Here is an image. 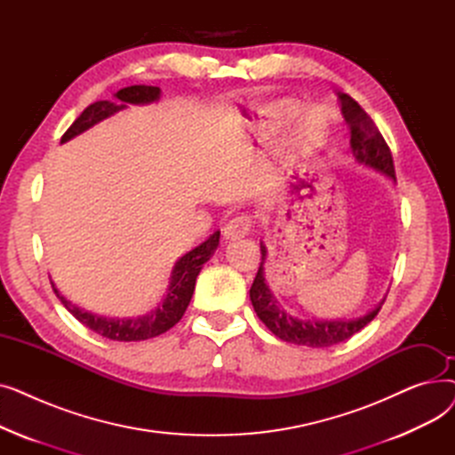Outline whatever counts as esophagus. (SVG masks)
Here are the masks:
<instances>
[{
  "label": "esophagus",
  "instance_id": "34e87169",
  "mask_svg": "<svg viewBox=\"0 0 455 455\" xmlns=\"http://www.w3.org/2000/svg\"><path fill=\"white\" fill-rule=\"evenodd\" d=\"M251 227H252L251 215L249 213H240L225 225L223 234H225L227 240H237V237L247 235L251 232Z\"/></svg>",
  "mask_w": 455,
  "mask_h": 455
}]
</instances>
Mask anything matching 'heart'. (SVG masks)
<instances>
[{"mask_svg":"<svg viewBox=\"0 0 455 455\" xmlns=\"http://www.w3.org/2000/svg\"><path fill=\"white\" fill-rule=\"evenodd\" d=\"M295 112H297L295 105H280L276 108V119L278 122H288V119L295 116ZM326 136H328L326 119L321 114H309L300 129V136H299L300 148L306 151H314L319 146H323Z\"/></svg>","mask_w":455,"mask_h":455,"instance_id":"obj_1","label":"heart"}]
</instances>
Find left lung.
Wrapping results in <instances>:
<instances>
[{"label": "left lung", "instance_id": "1", "mask_svg": "<svg viewBox=\"0 0 455 455\" xmlns=\"http://www.w3.org/2000/svg\"><path fill=\"white\" fill-rule=\"evenodd\" d=\"M341 100V112L350 125V148L357 162L374 167V170L386 173L391 179L395 175V164L393 155L387 146V141L381 136L378 127L372 124V119L365 114V110L354 101L348 93L339 92ZM261 261L256 273V278L251 288V300L254 306V312L275 336L282 341H288L293 345L312 347V348H326L331 345H338L347 341L354 333L365 328L379 312L378 306L365 317L354 319V321H302L290 314H285L278 306L276 299L269 291L266 276H264V264L267 251L264 243L259 245Z\"/></svg>", "mask_w": 455, "mask_h": 455}]
</instances>
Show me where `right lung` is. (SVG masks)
<instances>
[{
  "label": "right lung",
  "mask_w": 455,
  "mask_h": 455,
  "mask_svg": "<svg viewBox=\"0 0 455 455\" xmlns=\"http://www.w3.org/2000/svg\"><path fill=\"white\" fill-rule=\"evenodd\" d=\"M116 98L122 103H151L160 98V88L158 86H146V84H134L127 86L124 90H119L116 93ZM125 105H116L112 101H95L90 107L83 110V114L76 119L74 124L69 125V129L62 134L60 141H68L69 138H74L81 134L83 131L90 129L101 119L108 117L110 114L122 110ZM220 245V230L213 232L204 243L196 247L194 251H189L184 254L172 273V283L170 290H167V297L164 302L153 309L151 314L141 315V317H131V319H117V317H103V315H93L84 312V309L77 307L66 300L53 285V291L64 304L68 312L74 315L79 323L88 326L100 336L114 341H141V339H151L160 336V333L167 331L173 328L184 315L186 307L191 300V295H194L196 290V280L199 271L203 269L204 261L210 259L213 251Z\"/></svg>",
  "instance_id": "add662e5"
}]
</instances>
